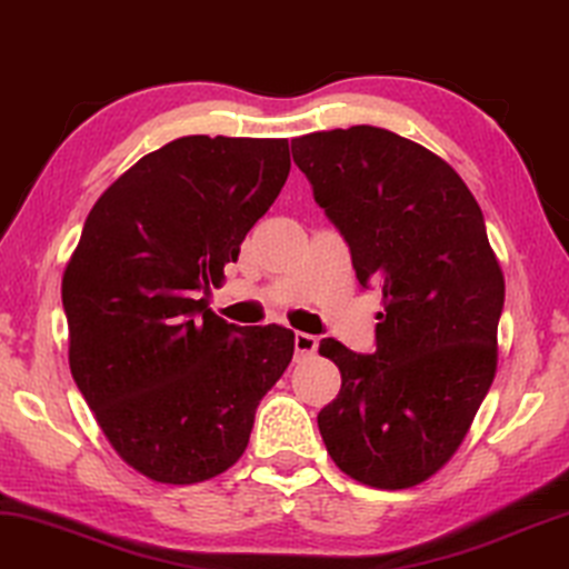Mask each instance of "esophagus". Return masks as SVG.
<instances>
[{"mask_svg": "<svg viewBox=\"0 0 569 569\" xmlns=\"http://www.w3.org/2000/svg\"><path fill=\"white\" fill-rule=\"evenodd\" d=\"M319 347V339L313 335L307 332H296L293 337V350H296V358H311L313 352H317Z\"/></svg>", "mask_w": 569, "mask_h": 569, "instance_id": "esophagus-1", "label": "esophagus"}]
</instances>
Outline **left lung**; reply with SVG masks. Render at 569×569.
<instances>
[{
  "label": "left lung",
  "mask_w": 569,
  "mask_h": 569,
  "mask_svg": "<svg viewBox=\"0 0 569 569\" xmlns=\"http://www.w3.org/2000/svg\"><path fill=\"white\" fill-rule=\"evenodd\" d=\"M291 148L360 286L383 288L376 352L321 339L342 372L317 417L321 439L362 486H419L462 445L496 378L506 281L482 211L452 166L383 127L311 132Z\"/></svg>",
  "instance_id": "left-lung-1"
}]
</instances>
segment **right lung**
<instances>
[{
  "label": "right lung",
  "instance_id": "1",
  "mask_svg": "<svg viewBox=\"0 0 569 569\" xmlns=\"http://www.w3.org/2000/svg\"><path fill=\"white\" fill-rule=\"evenodd\" d=\"M288 171V140L189 134L89 211L61 283L68 366L109 445L150 480L191 486L232 468L293 358L291 329L209 309Z\"/></svg>",
  "mask_w": 569,
  "mask_h": 569
}]
</instances>
